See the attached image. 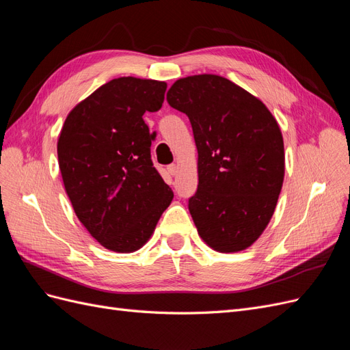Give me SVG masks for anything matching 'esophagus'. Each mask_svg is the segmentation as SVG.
I'll return each instance as SVG.
<instances>
[{
    "label": "esophagus",
    "mask_w": 350,
    "mask_h": 350,
    "mask_svg": "<svg viewBox=\"0 0 350 350\" xmlns=\"http://www.w3.org/2000/svg\"><path fill=\"white\" fill-rule=\"evenodd\" d=\"M167 172H169V174H171L172 176H174V175H176V172H178V166H176L175 163H172V165H169V166H167Z\"/></svg>",
    "instance_id": "obj_1"
}]
</instances>
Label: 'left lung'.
<instances>
[{"instance_id":"1","label":"left lung","mask_w":350,"mask_h":350,"mask_svg":"<svg viewBox=\"0 0 350 350\" xmlns=\"http://www.w3.org/2000/svg\"><path fill=\"white\" fill-rule=\"evenodd\" d=\"M166 100L193 126L198 188L188 208L198 235L219 252L247 250L267 228L283 185L276 118L258 98L216 74L176 80Z\"/></svg>"}]
</instances>
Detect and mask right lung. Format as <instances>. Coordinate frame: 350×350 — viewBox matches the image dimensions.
<instances>
[{"instance_id":"add662e5","label":"right lung","mask_w":350,"mask_h":350,"mask_svg":"<svg viewBox=\"0 0 350 350\" xmlns=\"http://www.w3.org/2000/svg\"><path fill=\"white\" fill-rule=\"evenodd\" d=\"M165 92V81L113 79L76 105L62 125L57 150L66 193L107 250H140L174 198L153 166L156 134L143 120L162 108Z\"/></svg>"}]
</instances>
